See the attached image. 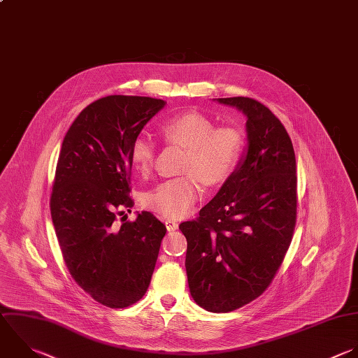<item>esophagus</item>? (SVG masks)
Masks as SVG:
<instances>
[{
    "instance_id": "34e87169",
    "label": "esophagus",
    "mask_w": 358,
    "mask_h": 358,
    "mask_svg": "<svg viewBox=\"0 0 358 358\" xmlns=\"http://www.w3.org/2000/svg\"><path fill=\"white\" fill-rule=\"evenodd\" d=\"M165 225H166V229L168 231H175V229H178V222H175V221H171V220H166L165 221Z\"/></svg>"
}]
</instances>
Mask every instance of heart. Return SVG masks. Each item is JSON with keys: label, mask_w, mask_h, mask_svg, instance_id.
I'll return each mask as SVG.
<instances>
[{"label": "heart", "mask_w": 358, "mask_h": 358, "mask_svg": "<svg viewBox=\"0 0 358 358\" xmlns=\"http://www.w3.org/2000/svg\"><path fill=\"white\" fill-rule=\"evenodd\" d=\"M166 143L187 148L183 172L189 173L159 183L147 193L145 206L161 217L178 220L185 217L200 197L199 179L207 186L222 183L234 172L242 150L243 137L232 127H218L197 112L176 115L161 124ZM157 144L147 136H137L130 148L134 169L147 175L155 161Z\"/></svg>", "instance_id": "obj_1"}]
</instances>
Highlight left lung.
<instances>
[{
	"label": "left lung",
	"mask_w": 358,
	"mask_h": 358,
	"mask_svg": "<svg viewBox=\"0 0 358 358\" xmlns=\"http://www.w3.org/2000/svg\"><path fill=\"white\" fill-rule=\"evenodd\" d=\"M246 117V150L218 193L179 229L187 239L192 298L225 313L257 298L291 243L296 217L295 154L281 122L260 102L218 98Z\"/></svg>",
	"instance_id": "obj_1"
}]
</instances>
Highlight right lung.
I'll list each match as a JSON object with an SVG mask.
<instances>
[{"instance_id": "1", "label": "right lung", "mask_w": 358, "mask_h": 358, "mask_svg": "<svg viewBox=\"0 0 358 358\" xmlns=\"http://www.w3.org/2000/svg\"><path fill=\"white\" fill-rule=\"evenodd\" d=\"M166 105L147 96L110 95L88 105L64 136L50 211L67 268L76 282L109 308L145 294L165 225L148 211L116 225L131 208L133 140Z\"/></svg>"}]
</instances>
